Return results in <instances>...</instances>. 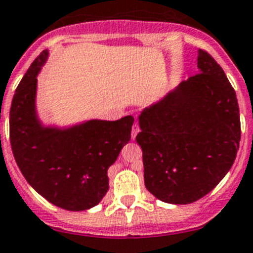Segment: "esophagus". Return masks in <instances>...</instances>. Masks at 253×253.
I'll list each match as a JSON object with an SVG mask.
<instances>
[{
    "mask_svg": "<svg viewBox=\"0 0 253 253\" xmlns=\"http://www.w3.org/2000/svg\"><path fill=\"white\" fill-rule=\"evenodd\" d=\"M139 132H140L139 125H137V124H133V126H132V132H131V135H132V140L136 139V135H137V133H139Z\"/></svg>",
    "mask_w": 253,
    "mask_h": 253,
    "instance_id": "esophagus-1",
    "label": "esophagus"
}]
</instances>
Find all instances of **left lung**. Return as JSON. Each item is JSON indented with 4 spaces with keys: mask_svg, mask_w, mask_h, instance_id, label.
Returning <instances> with one entry per match:
<instances>
[{
    "mask_svg": "<svg viewBox=\"0 0 253 253\" xmlns=\"http://www.w3.org/2000/svg\"><path fill=\"white\" fill-rule=\"evenodd\" d=\"M197 69L139 114L145 187L173 205L195 203L214 190L241 141L238 100L227 75L203 49Z\"/></svg>",
    "mask_w": 253,
    "mask_h": 253,
    "instance_id": "obj_1",
    "label": "left lung"
}]
</instances>
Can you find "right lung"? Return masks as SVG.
<instances>
[{"mask_svg":"<svg viewBox=\"0 0 253 253\" xmlns=\"http://www.w3.org/2000/svg\"><path fill=\"white\" fill-rule=\"evenodd\" d=\"M49 56L43 50L21 79L10 109V142L17 167L41 196L70 211L102 201L108 168L131 139L132 116L89 120L70 126L44 125L37 109L38 75Z\"/></svg>","mask_w":253,"mask_h":253,"instance_id":"add662e5","label":"right lung"}]
</instances>
